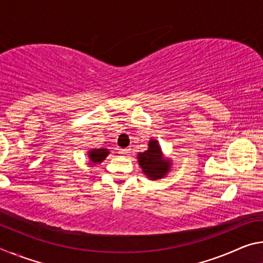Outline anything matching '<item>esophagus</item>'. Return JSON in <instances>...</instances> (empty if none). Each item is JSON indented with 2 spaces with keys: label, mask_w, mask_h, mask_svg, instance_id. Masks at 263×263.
<instances>
[{
  "label": "esophagus",
  "mask_w": 263,
  "mask_h": 263,
  "mask_svg": "<svg viewBox=\"0 0 263 263\" xmlns=\"http://www.w3.org/2000/svg\"><path fill=\"white\" fill-rule=\"evenodd\" d=\"M118 152H119V154H122L123 157H127V155L131 153V149L130 148H119Z\"/></svg>",
  "instance_id": "esophagus-1"
}]
</instances>
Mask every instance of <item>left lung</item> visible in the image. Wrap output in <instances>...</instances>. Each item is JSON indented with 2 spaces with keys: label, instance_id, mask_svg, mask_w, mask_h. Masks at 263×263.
Segmentation results:
<instances>
[{
  "label": "left lung",
  "instance_id": "1",
  "mask_svg": "<svg viewBox=\"0 0 263 263\" xmlns=\"http://www.w3.org/2000/svg\"><path fill=\"white\" fill-rule=\"evenodd\" d=\"M138 162L140 164L142 173L151 180L162 179L172 166V162L163 157L158 140L154 139L149 140L148 149L138 154Z\"/></svg>",
  "mask_w": 263,
  "mask_h": 263
}]
</instances>
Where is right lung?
I'll list each match as a JSON object with an SVG mask.
<instances>
[{"instance_id": "1", "label": "right lung", "mask_w": 263, "mask_h": 263, "mask_svg": "<svg viewBox=\"0 0 263 263\" xmlns=\"http://www.w3.org/2000/svg\"><path fill=\"white\" fill-rule=\"evenodd\" d=\"M109 149L106 148H94L90 149L88 152V158L90 160L91 163H101L103 160H105V158L108 157L109 154Z\"/></svg>"}]
</instances>
